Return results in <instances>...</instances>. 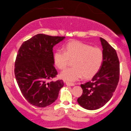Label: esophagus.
Returning a JSON list of instances; mask_svg holds the SVG:
<instances>
[{
	"label": "esophagus",
	"instance_id": "34e87169",
	"mask_svg": "<svg viewBox=\"0 0 131 131\" xmlns=\"http://www.w3.org/2000/svg\"><path fill=\"white\" fill-rule=\"evenodd\" d=\"M66 85L67 86H74V83H70L69 82V81H65Z\"/></svg>",
	"mask_w": 131,
	"mask_h": 131
}]
</instances>
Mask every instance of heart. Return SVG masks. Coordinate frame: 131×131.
<instances>
[{"mask_svg":"<svg viewBox=\"0 0 131 131\" xmlns=\"http://www.w3.org/2000/svg\"><path fill=\"white\" fill-rule=\"evenodd\" d=\"M64 48L65 51L58 49L53 54L54 64L60 70L67 67L69 59H73V66L66 69L61 73V77L64 80L75 81L83 75L86 78H91L102 67L104 54L99 48L77 41L67 43Z\"/></svg>","mask_w":131,"mask_h":131,"instance_id":"b5f03b06","label":"heart"}]
</instances>
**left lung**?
Masks as SVG:
<instances>
[{
  "label": "left lung",
  "mask_w": 131,
  "mask_h": 131,
  "mask_svg": "<svg viewBox=\"0 0 131 131\" xmlns=\"http://www.w3.org/2000/svg\"><path fill=\"white\" fill-rule=\"evenodd\" d=\"M104 54L100 70L90 81L81 84L82 95L77 102L87 110L99 109L112 98L119 79V62L116 50L102 38H100Z\"/></svg>",
  "instance_id": "obj_1"
}]
</instances>
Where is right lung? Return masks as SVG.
<instances>
[{
    "label": "right lung",
    "instance_id": "right-lung-1",
    "mask_svg": "<svg viewBox=\"0 0 131 131\" xmlns=\"http://www.w3.org/2000/svg\"><path fill=\"white\" fill-rule=\"evenodd\" d=\"M65 37L38 34L23 43L15 63V75L26 101L38 107H45L57 99L64 81L55 78L53 48Z\"/></svg>",
    "mask_w": 131,
    "mask_h": 131
}]
</instances>
